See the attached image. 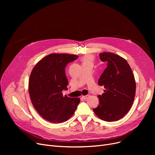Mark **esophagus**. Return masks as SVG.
<instances>
[{"instance_id": "1", "label": "esophagus", "mask_w": 155, "mask_h": 155, "mask_svg": "<svg viewBox=\"0 0 155 155\" xmlns=\"http://www.w3.org/2000/svg\"><path fill=\"white\" fill-rule=\"evenodd\" d=\"M89 95H83L82 97V99H84V100H85V99H87L88 97H89Z\"/></svg>"}]
</instances>
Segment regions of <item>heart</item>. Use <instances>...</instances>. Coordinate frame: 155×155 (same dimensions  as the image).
<instances>
[{
    "label": "heart",
    "instance_id": "1",
    "mask_svg": "<svg viewBox=\"0 0 155 155\" xmlns=\"http://www.w3.org/2000/svg\"><path fill=\"white\" fill-rule=\"evenodd\" d=\"M83 60L84 62L86 61H92V57L91 56H85L84 57Z\"/></svg>",
    "mask_w": 155,
    "mask_h": 155
}]
</instances>
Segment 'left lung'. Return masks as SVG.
<instances>
[{"instance_id":"8db88e82","label":"left lung","mask_w":155,"mask_h":155,"mask_svg":"<svg viewBox=\"0 0 155 155\" xmlns=\"http://www.w3.org/2000/svg\"><path fill=\"white\" fill-rule=\"evenodd\" d=\"M100 59L107 63L99 79L104 93L98 95L99 105L93 109L103 120L112 122L123 118L132 107L136 94V82L133 71L127 61L116 54L104 52Z\"/></svg>"}]
</instances>
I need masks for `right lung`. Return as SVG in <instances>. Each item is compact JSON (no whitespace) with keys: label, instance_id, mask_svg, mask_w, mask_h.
Segmentation results:
<instances>
[{"label":"right lung","instance_id":"obj_1","mask_svg":"<svg viewBox=\"0 0 155 155\" xmlns=\"http://www.w3.org/2000/svg\"><path fill=\"white\" fill-rule=\"evenodd\" d=\"M78 56L53 53L41 60L32 69L29 80V94L34 107L45 119L53 123L67 121L74 114L79 98L63 95L67 90L65 67Z\"/></svg>","mask_w":155,"mask_h":155}]
</instances>
